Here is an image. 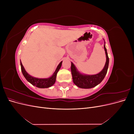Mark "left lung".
Returning <instances> with one entry per match:
<instances>
[{
    "label": "left lung",
    "mask_w": 134,
    "mask_h": 134,
    "mask_svg": "<svg viewBox=\"0 0 134 134\" xmlns=\"http://www.w3.org/2000/svg\"><path fill=\"white\" fill-rule=\"evenodd\" d=\"M104 48L106 55V62L103 70L98 74L93 75L81 74L76 70L73 63H71V71L72 80L76 86L81 88H91L97 86L103 80L107 74L109 64V58L105 45Z\"/></svg>",
    "instance_id": "obj_1"
}]
</instances>
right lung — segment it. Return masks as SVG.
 Returning a JSON list of instances; mask_svg holds the SVG:
<instances>
[{
  "label": "right lung",
  "instance_id": "add662e5",
  "mask_svg": "<svg viewBox=\"0 0 134 134\" xmlns=\"http://www.w3.org/2000/svg\"><path fill=\"white\" fill-rule=\"evenodd\" d=\"M62 62L59 64V65L58 66L57 68H56V69L54 74L52 75L51 77H50V78H46V79H38V78H34V77H32L28 74L25 70V68H24L23 65L21 62V70H22L23 75L25 77L26 80L28 81V82H29L30 83H31L32 85H34V86L40 88H48L54 84L56 81V75H57L58 72L61 66H62Z\"/></svg>",
  "mask_w": 134,
  "mask_h": 134
}]
</instances>
